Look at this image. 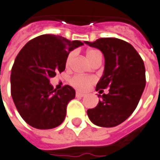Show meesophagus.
<instances>
[{"label":"esophagus","instance_id":"obj_1","mask_svg":"<svg viewBox=\"0 0 160 160\" xmlns=\"http://www.w3.org/2000/svg\"><path fill=\"white\" fill-rule=\"evenodd\" d=\"M76 96L78 98H82V97H84L85 96V94L84 93H82V92H76Z\"/></svg>","mask_w":160,"mask_h":160}]
</instances>
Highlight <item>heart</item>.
<instances>
[{"instance_id": "1", "label": "heart", "mask_w": 160, "mask_h": 160, "mask_svg": "<svg viewBox=\"0 0 160 160\" xmlns=\"http://www.w3.org/2000/svg\"><path fill=\"white\" fill-rule=\"evenodd\" d=\"M98 52H99L97 50H93V49H91V50H88L86 52V58L89 62H91L92 60V58L97 54ZM73 57V53H69L68 55L67 59H66V65L68 66L70 64V62H71V59ZM95 82V78H92V77H82V76H74L70 81H69V83L72 85L73 87L78 89L79 91H86L88 88L90 87L92 83H94Z\"/></svg>"}]
</instances>
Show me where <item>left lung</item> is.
<instances>
[{
  "mask_svg": "<svg viewBox=\"0 0 160 160\" xmlns=\"http://www.w3.org/2000/svg\"><path fill=\"white\" fill-rule=\"evenodd\" d=\"M99 49L105 57L104 74L96 90L109 88L96 108L88 109L91 122L99 127L112 128L122 123L135 111L145 87V68L141 56L129 43L116 38L84 41Z\"/></svg>",
  "mask_w": 160,
  "mask_h": 160,
  "instance_id": "obj_1",
  "label": "left lung"
}]
</instances>
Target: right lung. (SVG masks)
Listing matches in <instances>:
<instances>
[{
	"instance_id": "right-lung-1",
	"label": "right lung",
	"mask_w": 160,
	"mask_h": 160,
	"mask_svg": "<svg viewBox=\"0 0 160 160\" xmlns=\"http://www.w3.org/2000/svg\"><path fill=\"white\" fill-rule=\"evenodd\" d=\"M83 43L45 34L21 49L11 69V96L21 117L30 126L50 129L62 124L67 105L76 96L71 86L54 90L50 78L62 72L69 52Z\"/></svg>"
}]
</instances>
